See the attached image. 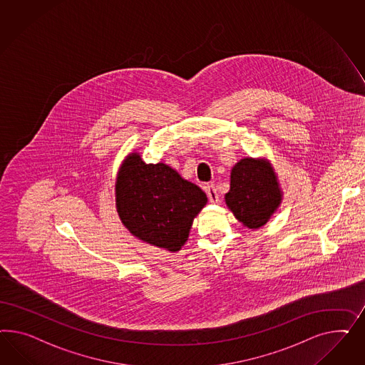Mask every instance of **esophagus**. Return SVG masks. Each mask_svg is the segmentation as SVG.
Here are the masks:
<instances>
[{"label": "esophagus", "instance_id": "esophagus-1", "mask_svg": "<svg viewBox=\"0 0 365 365\" xmlns=\"http://www.w3.org/2000/svg\"><path fill=\"white\" fill-rule=\"evenodd\" d=\"M206 192H207V197L210 199L211 203H217L220 200V195L217 192V188L214 185H207L206 186Z\"/></svg>", "mask_w": 365, "mask_h": 365}]
</instances>
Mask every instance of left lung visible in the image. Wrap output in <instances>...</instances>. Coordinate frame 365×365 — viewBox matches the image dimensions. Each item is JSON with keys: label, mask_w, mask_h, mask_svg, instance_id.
<instances>
[{"label": "left lung", "mask_w": 365, "mask_h": 365, "mask_svg": "<svg viewBox=\"0 0 365 365\" xmlns=\"http://www.w3.org/2000/svg\"><path fill=\"white\" fill-rule=\"evenodd\" d=\"M225 202L247 229L266 225L282 202L276 171L265 158H243L232 168Z\"/></svg>", "instance_id": "left-lung-1"}]
</instances>
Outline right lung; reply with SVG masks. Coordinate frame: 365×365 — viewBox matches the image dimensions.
<instances>
[{"mask_svg":"<svg viewBox=\"0 0 365 365\" xmlns=\"http://www.w3.org/2000/svg\"><path fill=\"white\" fill-rule=\"evenodd\" d=\"M116 211L138 240L175 253L186 243L194 218L207 197L197 185L162 162L145 163L140 154L127 155L115 182Z\"/></svg>","mask_w":365,"mask_h":365,"instance_id":"right-lung-1","label":"right lung"}]
</instances>
